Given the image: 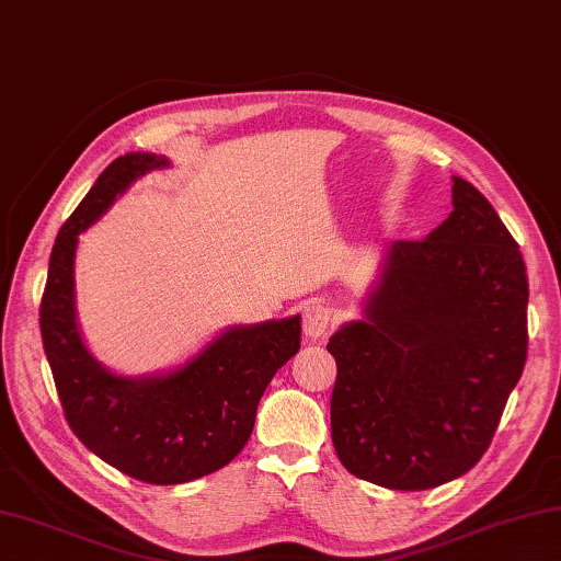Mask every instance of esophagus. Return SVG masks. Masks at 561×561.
<instances>
[{
  "label": "esophagus",
  "instance_id": "obj_1",
  "mask_svg": "<svg viewBox=\"0 0 561 561\" xmlns=\"http://www.w3.org/2000/svg\"><path fill=\"white\" fill-rule=\"evenodd\" d=\"M335 325V308L325 300H310L306 310H302V330L310 340L325 337Z\"/></svg>",
  "mask_w": 561,
  "mask_h": 561
}]
</instances>
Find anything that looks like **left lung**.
Listing matches in <instances>:
<instances>
[{
    "label": "left lung",
    "mask_w": 561,
    "mask_h": 561,
    "mask_svg": "<svg viewBox=\"0 0 561 561\" xmlns=\"http://www.w3.org/2000/svg\"><path fill=\"white\" fill-rule=\"evenodd\" d=\"M527 273L473 184L421 241L389 245L365 320L328 342L337 362L332 444L352 476L428 490L473 468L527 359Z\"/></svg>",
    "instance_id": "1"
}]
</instances>
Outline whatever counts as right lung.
<instances>
[{
	"instance_id": "add662e5",
	"label": "right lung",
	"mask_w": 561,
	"mask_h": 561,
	"mask_svg": "<svg viewBox=\"0 0 561 561\" xmlns=\"http://www.w3.org/2000/svg\"><path fill=\"white\" fill-rule=\"evenodd\" d=\"M162 154L130 152L98 176L56 236L38 325L58 399L78 440L105 463L150 485L190 483L241 454L265 387L300 350V316L221 332L167 375L121 377L83 345L76 322L73 259L78 233L111 209L117 194Z\"/></svg>"
}]
</instances>
